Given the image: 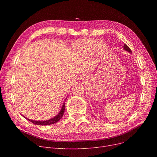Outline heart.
Instances as JSON below:
<instances>
[{"mask_svg":"<svg viewBox=\"0 0 157 157\" xmlns=\"http://www.w3.org/2000/svg\"><path fill=\"white\" fill-rule=\"evenodd\" d=\"M76 47L81 52L86 54H92L98 49L100 53H103L105 51L106 46L100 39H88L80 41L76 44Z\"/></svg>","mask_w":157,"mask_h":157,"instance_id":"obj_1","label":"heart"}]
</instances>
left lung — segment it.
Instances as JSON below:
<instances>
[{"label":"left lung","instance_id":"1","mask_svg":"<svg viewBox=\"0 0 157 157\" xmlns=\"http://www.w3.org/2000/svg\"><path fill=\"white\" fill-rule=\"evenodd\" d=\"M123 48H124V49H125L126 51H127V52H130V53H131L132 52V51H131V49H130V48L126 44H124V46H123Z\"/></svg>","mask_w":157,"mask_h":157}]
</instances>
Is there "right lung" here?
Listing matches in <instances>:
<instances>
[{"instance_id":"obj_1","label":"right lung","mask_w":157,"mask_h":157,"mask_svg":"<svg viewBox=\"0 0 157 157\" xmlns=\"http://www.w3.org/2000/svg\"><path fill=\"white\" fill-rule=\"evenodd\" d=\"M65 103H63V105L62 106V108L61 109V111H60V113L58 114L55 117H54L53 118H52L50 120H48L46 121H34V120H31L29 119H27L28 120H29L30 122H32L34 124H36L37 125H52L53 124V123H55L56 122L59 121L63 117L64 111H65Z\"/></svg>"}]
</instances>
